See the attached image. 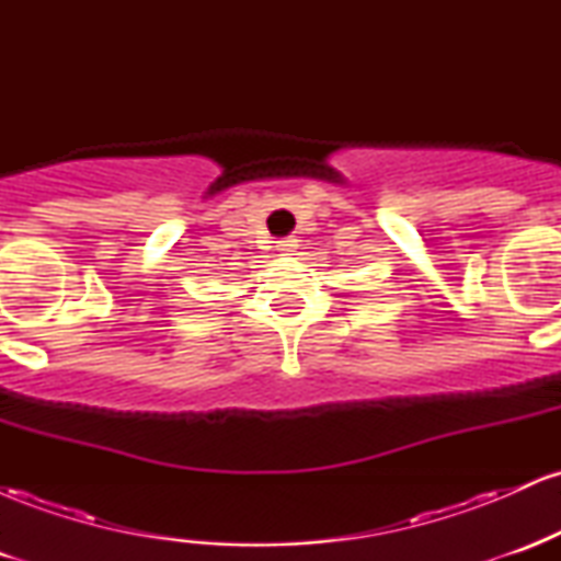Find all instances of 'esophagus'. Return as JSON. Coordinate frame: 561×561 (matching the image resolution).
<instances>
[{
	"mask_svg": "<svg viewBox=\"0 0 561 561\" xmlns=\"http://www.w3.org/2000/svg\"><path fill=\"white\" fill-rule=\"evenodd\" d=\"M276 250H279V255H295V250H298V240H293V237L279 240L276 242Z\"/></svg>",
	"mask_w": 561,
	"mask_h": 561,
	"instance_id": "obj_1",
	"label": "esophagus"
}]
</instances>
